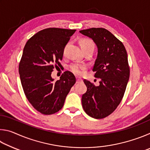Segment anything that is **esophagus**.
<instances>
[{
	"mask_svg": "<svg viewBox=\"0 0 150 150\" xmlns=\"http://www.w3.org/2000/svg\"><path fill=\"white\" fill-rule=\"evenodd\" d=\"M76 79H77V83H79V82H81V81H82V79H81L79 78V77H76Z\"/></svg>",
	"mask_w": 150,
	"mask_h": 150,
	"instance_id": "esophagus-1",
	"label": "esophagus"
}]
</instances>
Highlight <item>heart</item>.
<instances>
[{
	"label": "heart",
	"instance_id": "b5f03b06",
	"mask_svg": "<svg viewBox=\"0 0 150 150\" xmlns=\"http://www.w3.org/2000/svg\"><path fill=\"white\" fill-rule=\"evenodd\" d=\"M80 45L81 47L88 46V45H94L93 41L89 39H83L80 42ZM86 69V66L84 65H79V64H73L70 66V69L72 72L75 74L81 75L83 73V70Z\"/></svg>",
	"mask_w": 150,
	"mask_h": 150
}]
</instances>
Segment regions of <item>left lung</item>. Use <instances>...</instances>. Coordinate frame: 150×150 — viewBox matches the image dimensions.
Here are the masks:
<instances>
[{
  "instance_id": "obj_1",
  "label": "left lung",
  "mask_w": 150,
  "mask_h": 150,
  "mask_svg": "<svg viewBox=\"0 0 150 150\" xmlns=\"http://www.w3.org/2000/svg\"><path fill=\"white\" fill-rule=\"evenodd\" d=\"M80 33L91 38L98 47L93 71L100 79L98 86L84 79L87 91L82 96L83 108L91 117L102 119L112 113L122 99L130 77L128 55L122 42L105 28H91Z\"/></svg>"
}]
</instances>
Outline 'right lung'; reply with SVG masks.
<instances>
[{
	"label": "right lung",
	"mask_w": 150,
	"mask_h": 150,
	"mask_svg": "<svg viewBox=\"0 0 150 150\" xmlns=\"http://www.w3.org/2000/svg\"><path fill=\"white\" fill-rule=\"evenodd\" d=\"M75 31L44 29L30 38L24 47L18 69L22 86L29 103L43 115L61 110L76 83L75 75L68 71L56 81L51 76L55 67L62 65L64 47Z\"/></svg>",
	"instance_id": "add662e5"
}]
</instances>
